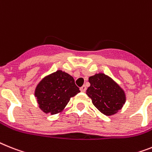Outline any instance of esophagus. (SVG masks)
Here are the masks:
<instances>
[{
  "mask_svg": "<svg viewBox=\"0 0 152 152\" xmlns=\"http://www.w3.org/2000/svg\"><path fill=\"white\" fill-rule=\"evenodd\" d=\"M80 90H81V92H85L86 90V86H83L80 87Z\"/></svg>",
  "mask_w": 152,
  "mask_h": 152,
  "instance_id": "1",
  "label": "esophagus"
}]
</instances>
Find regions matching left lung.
<instances>
[{"label":"left lung","instance_id":"1","mask_svg":"<svg viewBox=\"0 0 152 152\" xmlns=\"http://www.w3.org/2000/svg\"><path fill=\"white\" fill-rule=\"evenodd\" d=\"M90 86L86 94L92 103L104 115L115 114L126 101L125 93L110 77L104 73H97L89 78Z\"/></svg>","mask_w":152,"mask_h":152}]
</instances>
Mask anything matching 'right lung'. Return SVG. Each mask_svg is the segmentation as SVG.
<instances>
[{
  "mask_svg": "<svg viewBox=\"0 0 152 152\" xmlns=\"http://www.w3.org/2000/svg\"><path fill=\"white\" fill-rule=\"evenodd\" d=\"M80 92L73 77L58 70L41 80L35 88V96L44 113L56 114L62 112L70 98Z\"/></svg>",
  "mask_w": 152,
  "mask_h": 152,
  "instance_id": "1",
  "label": "right lung"
}]
</instances>
